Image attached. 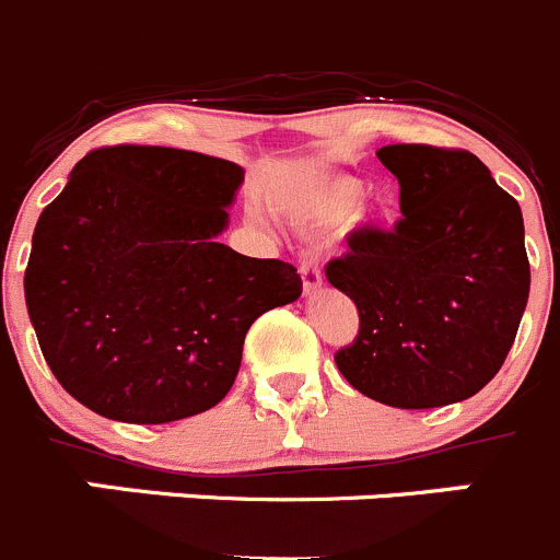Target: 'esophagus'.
<instances>
[{
    "label": "esophagus",
    "instance_id": "obj_1",
    "mask_svg": "<svg viewBox=\"0 0 560 560\" xmlns=\"http://www.w3.org/2000/svg\"><path fill=\"white\" fill-rule=\"evenodd\" d=\"M300 275H302V294L305 296L316 294V291L322 289V271L316 264L305 260V264L300 266Z\"/></svg>",
    "mask_w": 560,
    "mask_h": 560
}]
</instances>
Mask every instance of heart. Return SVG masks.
Segmentation results:
<instances>
[{"label":"heart","mask_w":560,"mask_h":560,"mask_svg":"<svg viewBox=\"0 0 560 560\" xmlns=\"http://www.w3.org/2000/svg\"><path fill=\"white\" fill-rule=\"evenodd\" d=\"M366 183L352 174H330L316 168H291L269 191V208L300 230H332L347 222L350 230L388 228L397 210L388 199H363Z\"/></svg>","instance_id":"b5f03b06"}]
</instances>
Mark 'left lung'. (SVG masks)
I'll list each match as a JSON object with an SVG mask.
<instances>
[{
    "mask_svg": "<svg viewBox=\"0 0 560 560\" xmlns=\"http://www.w3.org/2000/svg\"><path fill=\"white\" fill-rule=\"evenodd\" d=\"M399 179L392 233L358 230L327 280L361 316L338 350L352 388L392 408H441L500 372L530 294L525 222L471 152L424 143L377 150Z\"/></svg>",
    "mask_w": 560,
    "mask_h": 560,
    "instance_id": "1",
    "label": "left lung"
}]
</instances>
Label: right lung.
I'll return each mask as SVG.
<instances>
[{
  "label": "right lung",
  "mask_w": 560,
  "mask_h": 560,
  "mask_svg": "<svg viewBox=\"0 0 560 560\" xmlns=\"http://www.w3.org/2000/svg\"><path fill=\"white\" fill-rule=\"evenodd\" d=\"M244 168L172 147L82 158L40 213L24 300L60 386L105 419L166 424L222 402L246 330L300 300L291 264L219 244Z\"/></svg>",
  "instance_id": "1"
}]
</instances>
